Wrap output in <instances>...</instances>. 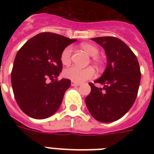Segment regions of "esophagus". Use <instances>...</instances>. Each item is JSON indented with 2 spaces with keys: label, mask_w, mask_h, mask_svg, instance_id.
I'll list each match as a JSON object with an SVG mask.
<instances>
[{
  "label": "esophagus",
  "mask_w": 154,
  "mask_h": 154,
  "mask_svg": "<svg viewBox=\"0 0 154 154\" xmlns=\"http://www.w3.org/2000/svg\"><path fill=\"white\" fill-rule=\"evenodd\" d=\"M80 83H78V82H73V81H72V82H71V85H72V86H79L80 85Z\"/></svg>",
  "instance_id": "1"
}]
</instances>
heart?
<instances>
[{
	"instance_id": "b5f03b06",
	"label": "heart",
	"mask_w": 154,
	"mask_h": 154,
	"mask_svg": "<svg viewBox=\"0 0 154 154\" xmlns=\"http://www.w3.org/2000/svg\"><path fill=\"white\" fill-rule=\"evenodd\" d=\"M80 47L90 57H94L93 60L97 65H101V60L96 56L98 54L99 49L96 46L89 43H82ZM72 59V47H66L60 54V60L63 65H68L71 63ZM64 75L68 79L75 82H82L85 80L90 79L94 76V70L92 67L81 68L78 66H72L64 71Z\"/></svg>"
}]
</instances>
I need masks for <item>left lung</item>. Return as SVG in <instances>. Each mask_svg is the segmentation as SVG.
<instances>
[{"label":"left lung","instance_id":"1","mask_svg":"<svg viewBox=\"0 0 154 154\" xmlns=\"http://www.w3.org/2000/svg\"><path fill=\"white\" fill-rule=\"evenodd\" d=\"M91 40L104 49L107 65L101 77L94 82L103 85V88L89 83L91 92L85 97V104L97 121L115 122L130 109L136 100L141 82L138 60L129 47L117 37Z\"/></svg>","mask_w":154,"mask_h":154}]
</instances>
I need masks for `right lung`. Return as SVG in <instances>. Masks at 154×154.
Wrapping results in <instances>:
<instances>
[{"label": "right lung", "mask_w": 154, "mask_h": 154, "mask_svg": "<svg viewBox=\"0 0 154 154\" xmlns=\"http://www.w3.org/2000/svg\"><path fill=\"white\" fill-rule=\"evenodd\" d=\"M77 42L53 32H42L29 39L17 52L11 82L14 97L25 114L45 119L60 108L70 80L57 81L62 69L60 54ZM51 79L50 83L48 80Z\"/></svg>", "instance_id": "right-lung-1"}]
</instances>
